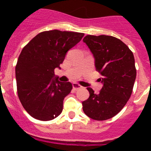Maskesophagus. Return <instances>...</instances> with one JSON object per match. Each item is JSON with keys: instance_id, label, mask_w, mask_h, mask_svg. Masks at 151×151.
Listing matches in <instances>:
<instances>
[{"instance_id": "1", "label": "esophagus", "mask_w": 151, "mask_h": 151, "mask_svg": "<svg viewBox=\"0 0 151 151\" xmlns=\"http://www.w3.org/2000/svg\"><path fill=\"white\" fill-rule=\"evenodd\" d=\"M81 88H82V86L79 85V84H78V83H73V88L74 90L80 89Z\"/></svg>"}]
</instances>
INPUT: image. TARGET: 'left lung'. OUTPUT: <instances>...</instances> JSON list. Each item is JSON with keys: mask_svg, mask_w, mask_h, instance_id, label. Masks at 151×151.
<instances>
[{"mask_svg": "<svg viewBox=\"0 0 151 151\" xmlns=\"http://www.w3.org/2000/svg\"><path fill=\"white\" fill-rule=\"evenodd\" d=\"M83 41L94 55L96 70L103 84L99 94L87 88L90 96L82 102L83 110L96 121L114 117L131 96L136 77L133 53L120 39L106 35H87Z\"/></svg>", "mask_w": 151, "mask_h": 151, "instance_id": "1", "label": "left lung"}]
</instances>
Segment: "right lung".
Listing matches in <instances>:
<instances>
[{
  "instance_id": "add662e5",
  "label": "right lung",
  "mask_w": 151,
  "mask_h": 151,
  "mask_svg": "<svg viewBox=\"0 0 151 151\" xmlns=\"http://www.w3.org/2000/svg\"><path fill=\"white\" fill-rule=\"evenodd\" d=\"M84 35L58 29L44 31L22 48L15 66L18 96L35 119L51 121L63 111L64 98L73 87L70 82L59 81L54 70Z\"/></svg>"
}]
</instances>
